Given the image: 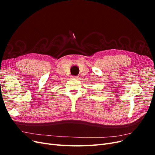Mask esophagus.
<instances>
[{
    "instance_id": "esophagus-1",
    "label": "esophagus",
    "mask_w": 155,
    "mask_h": 155,
    "mask_svg": "<svg viewBox=\"0 0 155 155\" xmlns=\"http://www.w3.org/2000/svg\"><path fill=\"white\" fill-rule=\"evenodd\" d=\"M72 79H78L79 78L78 76H72Z\"/></svg>"
}]
</instances>
